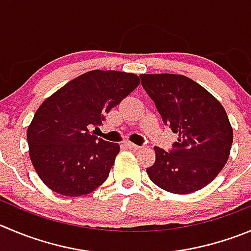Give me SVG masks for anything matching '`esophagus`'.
<instances>
[{"mask_svg": "<svg viewBox=\"0 0 251 251\" xmlns=\"http://www.w3.org/2000/svg\"><path fill=\"white\" fill-rule=\"evenodd\" d=\"M125 146L127 147V149H130V150H139L140 149V146H137V145L132 144V142H126Z\"/></svg>", "mask_w": 251, "mask_h": 251, "instance_id": "34e87169", "label": "esophagus"}]
</instances>
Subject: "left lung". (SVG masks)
Masks as SVG:
<instances>
[{"label":"left lung","mask_w":251,"mask_h":251,"mask_svg":"<svg viewBox=\"0 0 251 251\" xmlns=\"http://www.w3.org/2000/svg\"><path fill=\"white\" fill-rule=\"evenodd\" d=\"M163 124L178 135L170 152L154 147L147 168L156 186L188 194L209 184L223 170L233 144V128L222 104L209 91L181 74H141Z\"/></svg>","instance_id":"left-lung-1"}]
</instances>
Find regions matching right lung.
Here are the masks:
<instances>
[{
	"label": "right lung",
	"mask_w": 251,
	"mask_h": 251,
	"mask_svg": "<svg viewBox=\"0 0 251 251\" xmlns=\"http://www.w3.org/2000/svg\"><path fill=\"white\" fill-rule=\"evenodd\" d=\"M140 78L116 70H90L46 99L28 126L29 157L39 178L55 193L79 197L106 181L119 144L91 131L139 86Z\"/></svg>",
	"instance_id": "1"
}]
</instances>
